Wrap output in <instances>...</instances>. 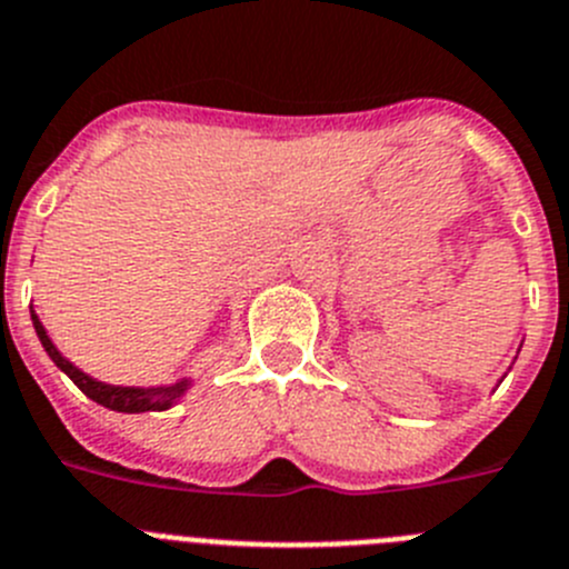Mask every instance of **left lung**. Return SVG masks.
<instances>
[{
	"label": "left lung",
	"mask_w": 569,
	"mask_h": 569,
	"mask_svg": "<svg viewBox=\"0 0 569 569\" xmlns=\"http://www.w3.org/2000/svg\"><path fill=\"white\" fill-rule=\"evenodd\" d=\"M519 349H522V347H519ZM499 383H502V380H499Z\"/></svg>",
	"instance_id": "1"
}]
</instances>
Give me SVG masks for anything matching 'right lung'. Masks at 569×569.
<instances>
[{"label": "right lung", "mask_w": 569, "mask_h": 569, "mask_svg": "<svg viewBox=\"0 0 569 569\" xmlns=\"http://www.w3.org/2000/svg\"><path fill=\"white\" fill-rule=\"evenodd\" d=\"M30 319H33L36 336H39L41 347H44V352L50 356V361H53L56 367H59L61 372H64L67 378H70L72 383H76V387L87 395V398L96 400V403H101V406H107V409H112V411H123V415H140V411H166V409H171L174 403H180L182 395L189 392L191 383H194L191 378H180V380H174V383H166V387H112V383H103V380H96V378H90L87 372H81L76 363H70L64 356H61L59 349H56V343L50 341V336H47L44 325L39 321L36 310H30Z\"/></svg>", "instance_id": "obj_1"}]
</instances>
